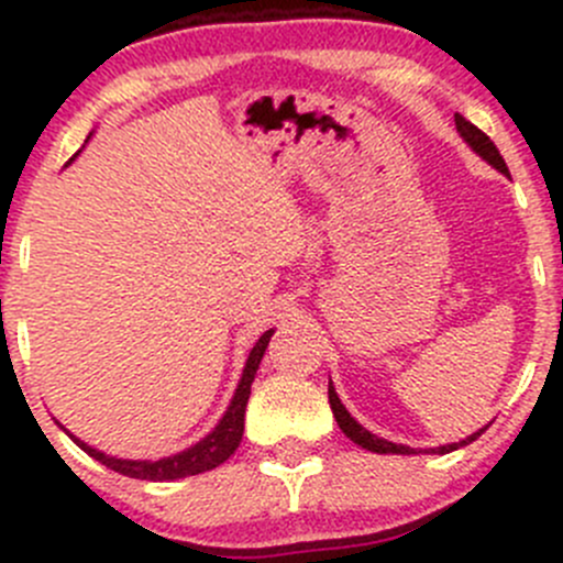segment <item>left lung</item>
<instances>
[{
	"mask_svg": "<svg viewBox=\"0 0 563 563\" xmlns=\"http://www.w3.org/2000/svg\"><path fill=\"white\" fill-rule=\"evenodd\" d=\"M455 124H457V133L463 135V141H465V144H468L471 150H474L476 155L482 157V161H487V163H490V166L496 168V172H501V174H509V168H507V163H504L501 152L496 150V144H493V141L487 139V135L482 133L479 128H476V124H471L468 119H465V117H460V113H455ZM329 406H332V413H334V419H338L340 430H343V433L349 435V439L354 441V444H360L362 450L378 452V455H413V450H411V446L391 444V441H387V439H378V435H373L371 430H365V428H362V424L356 422V419L351 417L349 411H345V406H343V402H340V397H338V391H334L332 382H329ZM482 430H485V428H482ZM482 430H479V433L468 435V439L457 441V444H446V446H439V450H435V452H441V455H444V452L460 450V446H465V444H471V441H476V439H479V435H482Z\"/></svg>",
	"mask_w": 563,
	"mask_h": 563,
	"instance_id": "1",
	"label": "left lung"
}]
</instances>
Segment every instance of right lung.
<instances>
[{"instance_id":"obj_1","label":"right lung","mask_w":563,"mask_h":563,"mask_svg":"<svg viewBox=\"0 0 563 563\" xmlns=\"http://www.w3.org/2000/svg\"><path fill=\"white\" fill-rule=\"evenodd\" d=\"M275 334V329H266L264 334L258 338V343L253 345L247 356V365L242 371L240 387H236L234 397H231L229 411L223 413V419L218 422V428L201 439L198 444H192L190 450L179 452V455L172 457H161V460H122V457H111L106 452H98L95 446L84 444L81 439L70 435L78 446H81L87 455H92L95 460L108 465L111 471L124 476H133V479H146V482H174V479H185V476H196L203 474V471L218 468L220 463H225L240 446L242 433H245V408H247V397H250V384H253L255 371L261 365V356H264L266 345H269V338Z\"/></svg>"}]
</instances>
